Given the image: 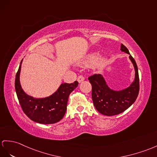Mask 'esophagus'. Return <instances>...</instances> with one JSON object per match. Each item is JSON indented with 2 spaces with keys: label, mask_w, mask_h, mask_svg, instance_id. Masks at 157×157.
Instances as JSON below:
<instances>
[{
  "label": "esophagus",
  "mask_w": 157,
  "mask_h": 157,
  "mask_svg": "<svg viewBox=\"0 0 157 157\" xmlns=\"http://www.w3.org/2000/svg\"><path fill=\"white\" fill-rule=\"evenodd\" d=\"M77 81H78V82H79V83H81V82H82L83 81H85V77H84L83 76H79L78 77V78H77Z\"/></svg>",
  "instance_id": "1"
}]
</instances>
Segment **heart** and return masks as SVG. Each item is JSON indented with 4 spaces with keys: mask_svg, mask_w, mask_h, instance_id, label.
<instances>
[{
    "mask_svg": "<svg viewBox=\"0 0 157 157\" xmlns=\"http://www.w3.org/2000/svg\"><path fill=\"white\" fill-rule=\"evenodd\" d=\"M98 56V54L97 52L90 53V54L88 55L85 58L81 61V65L83 67H89L95 63V67L97 68H101L105 64L106 59H106V56H103L101 57H99L97 59Z\"/></svg>",
    "mask_w": 157,
    "mask_h": 157,
    "instance_id": "obj_1",
    "label": "heart"
}]
</instances>
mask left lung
I'll return each mask as SVG.
<instances>
[{"label":"left lung","mask_w":157,"mask_h":157,"mask_svg":"<svg viewBox=\"0 0 157 157\" xmlns=\"http://www.w3.org/2000/svg\"><path fill=\"white\" fill-rule=\"evenodd\" d=\"M121 51L129 55L135 74L132 82L127 88L120 90L111 89L101 74L89 76L92 85V98L95 109L106 116H113L124 112L131 106L138 97L139 92V76L138 67L128 50L121 44Z\"/></svg>","instance_id":"1"}]
</instances>
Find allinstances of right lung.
<instances>
[{"instance_id":"add662e5","label":"right lung","mask_w":157,"mask_h":157,"mask_svg":"<svg viewBox=\"0 0 157 157\" xmlns=\"http://www.w3.org/2000/svg\"><path fill=\"white\" fill-rule=\"evenodd\" d=\"M22 60L15 78V90L22 110L30 119L40 124H54L63 118L67 110L68 98L78 82L62 83L56 92L44 98L29 96L22 89L20 74Z\"/></svg>"}]
</instances>
